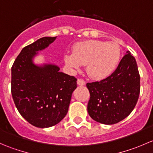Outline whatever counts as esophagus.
I'll return each instance as SVG.
<instances>
[{"mask_svg": "<svg viewBox=\"0 0 153 153\" xmlns=\"http://www.w3.org/2000/svg\"><path fill=\"white\" fill-rule=\"evenodd\" d=\"M77 84H78V85L79 86H84L86 84V82L82 79H78V81H77Z\"/></svg>", "mask_w": 153, "mask_h": 153, "instance_id": "obj_1", "label": "esophagus"}]
</instances>
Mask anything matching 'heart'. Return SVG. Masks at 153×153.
Here are the masks:
<instances>
[{
	"label": "heart",
	"mask_w": 153,
	"mask_h": 153,
	"mask_svg": "<svg viewBox=\"0 0 153 153\" xmlns=\"http://www.w3.org/2000/svg\"><path fill=\"white\" fill-rule=\"evenodd\" d=\"M121 54V47L117 43L89 40L75 44L72 52L64 55V62L72 72L86 65V73L91 78L102 80L118 67Z\"/></svg>",
	"instance_id": "obj_1"
}]
</instances>
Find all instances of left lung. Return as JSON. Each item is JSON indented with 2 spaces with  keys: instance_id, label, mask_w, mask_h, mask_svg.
<instances>
[{
  "instance_id": "obj_1",
  "label": "left lung",
  "mask_w": 153,
  "mask_h": 153,
  "mask_svg": "<svg viewBox=\"0 0 153 153\" xmlns=\"http://www.w3.org/2000/svg\"><path fill=\"white\" fill-rule=\"evenodd\" d=\"M90 94L87 111L98 123L115 124L132 112L140 92V75L135 58L126 52L118 67L109 77L87 83Z\"/></svg>"
}]
</instances>
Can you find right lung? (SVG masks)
Segmentation results:
<instances>
[{
  "mask_svg": "<svg viewBox=\"0 0 153 153\" xmlns=\"http://www.w3.org/2000/svg\"><path fill=\"white\" fill-rule=\"evenodd\" d=\"M57 37H44L21 50L12 67V95L21 116L33 126L56 125L67 114L77 79L51 63L34 60Z\"/></svg>",
  "mask_w": 153,
  "mask_h": 153,
  "instance_id": "right-lung-1",
  "label": "right lung"
}]
</instances>
